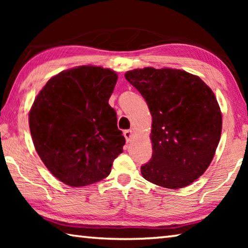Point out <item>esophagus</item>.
I'll list each match as a JSON object with an SVG mask.
<instances>
[{
    "label": "esophagus",
    "instance_id": "esophagus-1",
    "mask_svg": "<svg viewBox=\"0 0 248 248\" xmlns=\"http://www.w3.org/2000/svg\"><path fill=\"white\" fill-rule=\"evenodd\" d=\"M132 134H133L132 130H125V131L124 132V138H125V140H127V142L131 141V139H132Z\"/></svg>",
    "mask_w": 248,
    "mask_h": 248
}]
</instances>
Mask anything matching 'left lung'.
Segmentation results:
<instances>
[{
  "instance_id": "left-lung-1",
  "label": "left lung",
  "mask_w": 248,
  "mask_h": 248,
  "mask_svg": "<svg viewBox=\"0 0 248 248\" xmlns=\"http://www.w3.org/2000/svg\"><path fill=\"white\" fill-rule=\"evenodd\" d=\"M125 79L140 92L152 115V157L143 177L178 189L202 175L215 156L222 115L213 92L200 78L182 70L144 68Z\"/></svg>"
}]
</instances>
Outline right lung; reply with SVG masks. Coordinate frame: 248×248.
<instances>
[{
  "mask_svg": "<svg viewBox=\"0 0 248 248\" xmlns=\"http://www.w3.org/2000/svg\"><path fill=\"white\" fill-rule=\"evenodd\" d=\"M116 72L83 65L50 78L29 112L37 153L51 174L72 187L106 178L125 143L108 104Z\"/></svg>",
  "mask_w": 248,
  "mask_h": 248,
  "instance_id": "1",
  "label": "right lung"
}]
</instances>
